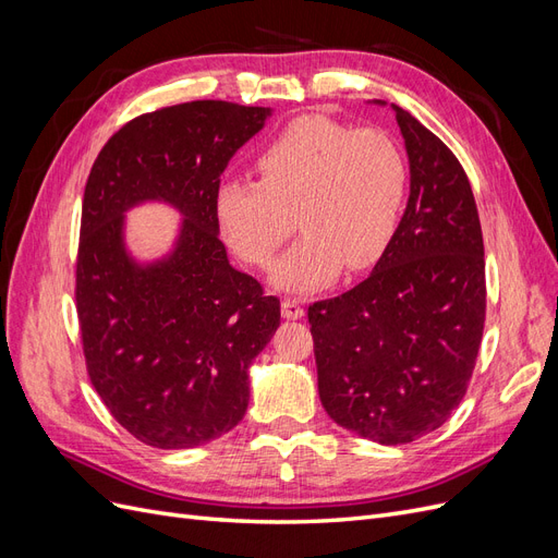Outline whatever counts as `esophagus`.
Here are the masks:
<instances>
[{"label": "esophagus", "mask_w": 558, "mask_h": 558, "mask_svg": "<svg viewBox=\"0 0 558 558\" xmlns=\"http://www.w3.org/2000/svg\"><path fill=\"white\" fill-rule=\"evenodd\" d=\"M281 314L286 318H302V314H305V305H302V300L298 298H283L281 302Z\"/></svg>", "instance_id": "esophagus-1"}]
</instances>
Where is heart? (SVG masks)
<instances>
[{
    "mask_svg": "<svg viewBox=\"0 0 558 558\" xmlns=\"http://www.w3.org/2000/svg\"><path fill=\"white\" fill-rule=\"evenodd\" d=\"M258 181L216 191L218 230L251 267L272 265L295 226L302 240L275 269V283L310 291L375 267L391 244L410 185V165L393 134L326 116L286 125L253 162Z\"/></svg>",
    "mask_w": 558,
    "mask_h": 558,
    "instance_id": "1",
    "label": "heart"
}]
</instances>
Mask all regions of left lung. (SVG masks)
I'll list each match as a JSON object with an SVG mask.
<instances>
[{
  "label": "left lung",
  "instance_id": "obj_1",
  "mask_svg": "<svg viewBox=\"0 0 558 558\" xmlns=\"http://www.w3.org/2000/svg\"><path fill=\"white\" fill-rule=\"evenodd\" d=\"M410 199L373 275L307 310L328 416L381 445L414 442L459 408L486 318L484 240L463 167L400 107Z\"/></svg>",
  "mask_w": 558,
  "mask_h": 558
}]
</instances>
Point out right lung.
Instances as JSON below:
<instances>
[{
  "mask_svg": "<svg viewBox=\"0 0 558 558\" xmlns=\"http://www.w3.org/2000/svg\"><path fill=\"white\" fill-rule=\"evenodd\" d=\"M267 116L223 99L162 107L93 162L74 289L83 356L111 416L148 447H199L238 426L248 365L279 328V298L228 263L214 211L230 158ZM144 198L186 216L173 256L148 268L122 244V214Z\"/></svg>",
  "mask_w": 558,
  "mask_h": 558,
  "instance_id": "right-lung-1",
  "label": "right lung"
}]
</instances>
